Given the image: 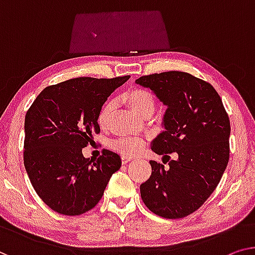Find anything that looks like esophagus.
Returning a JSON list of instances; mask_svg holds the SVG:
<instances>
[{"label": "esophagus", "mask_w": 255, "mask_h": 255, "mask_svg": "<svg viewBox=\"0 0 255 255\" xmlns=\"http://www.w3.org/2000/svg\"><path fill=\"white\" fill-rule=\"evenodd\" d=\"M131 157H128V155H123V157H121V162H123L124 165H126V164H128L129 161L131 160Z\"/></svg>", "instance_id": "1"}]
</instances>
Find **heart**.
I'll return each instance as SVG.
<instances>
[{
	"instance_id": "1",
	"label": "heart",
	"mask_w": 255,
	"mask_h": 255,
	"mask_svg": "<svg viewBox=\"0 0 255 255\" xmlns=\"http://www.w3.org/2000/svg\"><path fill=\"white\" fill-rule=\"evenodd\" d=\"M124 102L126 103L135 115L139 118L145 116H151L153 113L157 100H155L154 94L152 91L144 88H135L127 91L124 95ZM113 111V103L108 102L103 108H102L100 115H98V124L101 127H105L109 123L110 117ZM111 147L121 154L134 155L142 150L143 142L138 138L134 137H121L112 140Z\"/></svg>"
}]
</instances>
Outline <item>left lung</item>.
Here are the masks:
<instances>
[{
    "instance_id": "1",
    "label": "left lung",
    "mask_w": 255,
    "mask_h": 255,
    "mask_svg": "<svg viewBox=\"0 0 255 255\" xmlns=\"http://www.w3.org/2000/svg\"><path fill=\"white\" fill-rule=\"evenodd\" d=\"M168 106L165 131L152 143L158 154L176 152L168 166L151 160V176L140 184L149 210L165 219L192 214L207 200L229 161L230 120L211 83L180 71L154 73L136 80Z\"/></svg>"
}]
</instances>
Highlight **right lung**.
<instances>
[{"mask_svg":"<svg viewBox=\"0 0 255 255\" xmlns=\"http://www.w3.org/2000/svg\"><path fill=\"white\" fill-rule=\"evenodd\" d=\"M129 75L75 78L41 91L26 112L24 165L44 204L63 215H81L96 206L120 155L103 150L97 160L82 149L100 134L98 115L108 97Z\"/></svg>","mask_w":255,"mask_h":255,"instance_id":"right-lung-1","label":"right lung"}]
</instances>
